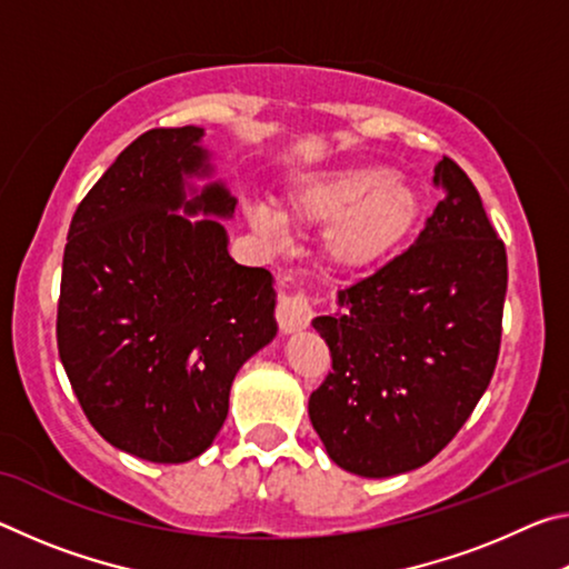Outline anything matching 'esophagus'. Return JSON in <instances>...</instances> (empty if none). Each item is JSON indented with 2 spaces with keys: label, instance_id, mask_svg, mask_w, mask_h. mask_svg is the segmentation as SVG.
Here are the masks:
<instances>
[{
  "label": "esophagus",
  "instance_id": "obj_1",
  "mask_svg": "<svg viewBox=\"0 0 569 569\" xmlns=\"http://www.w3.org/2000/svg\"><path fill=\"white\" fill-rule=\"evenodd\" d=\"M276 319H278V326H281L283 333L303 331L313 319V308H311V303H308V298L303 293L283 296L281 301H278Z\"/></svg>",
  "mask_w": 569,
  "mask_h": 569
}]
</instances>
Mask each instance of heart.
I'll return each instance as SVG.
<instances>
[{
    "instance_id": "1",
    "label": "heart",
    "mask_w": 569,
    "mask_h": 569,
    "mask_svg": "<svg viewBox=\"0 0 569 569\" xmlns=\"http://www.w3.org/2000/svg\"><path fill=\"white\" fill-rule=\"evenodd\" d=\"M281 212L248 203L258 233L278 236L283 218L298 228H323L321 258L339 276H366L391 263L417 233L423 216L419 190L377 162L311 170L288 182Z\"/></svg>"
}]
</instances>
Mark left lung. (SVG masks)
Returning a JSON list of instances; mask_svg holds the SVG:
<instances>
[{"mask_svg":"<svg viewBox=\"0 0 569 569\" xmlns=\"http://www.w3.org/2000/svg\"><path fill=\"white\" fill-rule=\"evenodd\" d=\"M413 246L339 291L316 316L333 371L308 399L326 455L351 475L397 477L435 459L492 379L507 293V253L477 188L455 160Z\"/></svg>","mask_w":569,"mask_h":569,"instance_id":"obj_1","label":"left lung"}]
</instances>
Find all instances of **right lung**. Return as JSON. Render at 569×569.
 <instances>
[{"instance_id": "right-lung-1", "label": "right lung", "mask_w": 569, "mask_h": 569, "mask_svg": "<svg viewBox=\"0 0 569 569\" xmlns=\"http://www.w3.org/2000/svg\"><path fill=\"white\" fill-rule=\"evenodd\" d=\"M203 138L140 134L77 206L62 258L67 379L104 441L156 465L213 445L238 369L278 333L273 276L228 253L236 198Z\"/></svg>"}]
</instances>
